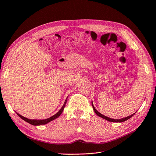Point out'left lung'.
<instances>
[{"instance_id": "8db88e82", "label": "left lung", "mask_w": 156, "mask_h": 156, "mask_svg": "<svg viewBox=\"0 0 156 156\" xmlns=\"http://www.w3.org/2000/svg\"><path fill=\"white\" fill-rule=\"evenodd\" d=\"M92 108H93L94 111L95 112V113L97 114V115L98 116V117H101V118H102V119H105V120H107L108 121H111V122H124V121H125L128 120L129 119H130L131 117H133V115H135V113H133V115H130V116H128V117H125V118H123V119H111V118H109V117H106V116H105V115H102V114L101 113V112H99L98 111H97V109H96V108H94L93 104H92Z\"/></svg>"}]
</instances>
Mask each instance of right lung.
<instances>
[{"mask_svg":"<svg viewBox=\"0 0 156 156\" xmlns=\"http://www.w3.org/2000/svg\"><path fill=\"white\" fill-rule=\"evenodd\" d=\"M67 99H68V98L66 99L64 105H63V107H62V108L57 112V113H56L54 115H53L52 117H49L48 119H42V120H37V119H27V118H26V117H23V116H22L21 115H19L18 112H16V113L17 114V115L19 116V117H21L23 119V120L25 121L26 122H27L28 123L31 124V125H45V124L48 123L49 122H50V121H51L53 120H54V119H55L56 118H58L59 116H60V115L62 113L63 111H64V108L65 107V105L66 104V102H67Z\"/></svg>","mask_w":156,"mask_h":156,"instance_id":"1","label":"right lung"}]
</instances>
